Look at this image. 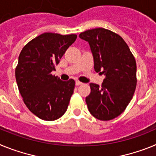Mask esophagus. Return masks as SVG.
Here are the masks:
<instances>
[{"label":"esophagus","mask_w":156,"mask_h":156,"mask_svg":"<svg viewBox=\"0 0 156 156\" xmlns=\"http://www.w3.org/2000/svg\"><path fill=\"white\" fill-rule=\"evenodd\" d=\"M81 84H83L81 82H80V81H76V86H80Z\"/></svg>","instance_id":"obj_1"}]
</instances>
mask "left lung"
<instances>
[{
	"label": "left lung",
	"mask_w": 156,
	"mask_h": 156,
	"mask_svg": "<svg viewBox=\"0 0 156 156\" xmlns=\"http://www.w3.org/2000/svg\"><path fill=\"white\" fill-rule=\"evenodd\" d=\"M80 37L90 44L95 71L105 76L101 87L90 83V94L86 98L88 110L99 120L115 119L126 109L136 89L134 57L124 40L109 30L92 29Z\"/></svg>",
	"instance_id": "1"
}]
</instances>
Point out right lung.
Here are the masks:
<instances>
[{"label": "right lung", "instance_id": "add662e5", "mask_svg": "<svg viewBox=\"0 0 156 156\" xmlns=\"http://www.w3.org/2000/svg\"><path fill=\"white\" fill-rule=\"evenodd\" d=\"M76 34L44 33L25 45L19 56L16 79L23 101L40 119L53 121L67 110L75 81H62L51 74Z\"/></svg>", "mask_w": 156, "mask_h": 156}]
</instances>
